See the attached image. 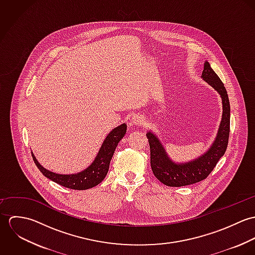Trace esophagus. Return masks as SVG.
Here are the masks:
<instances>
[{"instance_id":"34e87169","label":"esophagus","mask_w":255,"mask_h":255,"mask_svg":"<svg viewBox=\"0 0 255 255\" xmlns=\"http://www.w3.org/2000/svg\"><path fill=\"white\" fill-rule=\"evenodd\" d=\"M141 122H142V120H141L140 117H133L132 118V124H134V125H140Z\"/></svg>"}]
</instances>
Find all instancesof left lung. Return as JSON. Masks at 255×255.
Returning a JSON list of instances; mask_svg holds the SVG:
<instances>
[{
	"label": "left lung",
	"instance_id": "left-lung-1",
	"mask_svg": "<svg viewBox=\"0 0 255 255\" xmlns=\"http://www.w3.org/2000/svg\"><path fill=\"white\" fill-rule=\"evenodd\" d=\"M203 79L208 82L222 97L223 116L218 134L211 148L201 157L184 164H176L166 154L159 139L152 133L146 134L150 146V164L154 176L165 185L183 186L205 180L225 154L230 135V101L224 83L208 62L204 63Z\"/></svg>",
	"mask_w": 255,
	"mask_h": 255
}]
</instances>
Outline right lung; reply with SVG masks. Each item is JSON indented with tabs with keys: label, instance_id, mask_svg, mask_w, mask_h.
I'll return each instance as SVG.
<instances>
[{
	"label": "right lung",
	"instance_id": "right-lung-1",
	"mask_svg": "<svg viewBox=\"0 0 255 255\" xmlns=\"http://www.w3.org/2000/svg\"><path fill=\"white\" fill-rule=\"evenodd\" d=\"M126 131H127L126 124H123L120 127L113 129L106 137V139L104 140L94 162L86 170L78 174H73V175L55 174L53 172H50L44 169L37 162L36 158L34 157L33 154H32V158L39 171L51 181L72 189H77V190L88 189L99 184L105 179L109 171L110 162L114 155L115 149L118 145V143L121 141V139L125 136Z\"/></svg>",
	"mask_w": 255,
	"mask_h": 255
}]
</instances>
